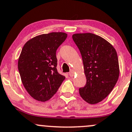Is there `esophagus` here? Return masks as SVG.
Returning a JSON list of instances; mask_svg holds the SVG:
<instances>
[{
    "instance_id": "obj_1",
    "label": "esophagus",
    "mask_w": 132,
    "mask_h": 132,
    "mask_svg": "<svg viewBox=\"0 0 132 132\" xmlns=\"http://www.w3.org/2000/svg\"><path fill=\"white\" fill-rule=\"evenodd\" d=\"M74 75H75V71L73 70H71L70 73H69V75H70V77H73Z\"/></svg>"
}]
</instances>
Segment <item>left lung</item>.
<instances>
[{
  "label": "left lung",
  "instance_id": "1",
  "mask_svg": "<svg viewBox=\"0 0 132 132\" xmlns=\"http://www.w3.org/2000/svg\"><path fill=\"white\" fill-rule=\"evenodd\" d=\"M82 57L87 84L79 88L80 96L90 104L101 102L113 90L120 75L118 59L113 45L90 33L72 36Z\"/></svg>",
  "mask_w": 132,
  "mask_h": 132
}]
</instances>
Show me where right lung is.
Listing matches in <instances>:
<instances>
[{"label":"right lung","instance_id":"add662e5","mask_svg":"<svg viewBox=\"0 0 132 132\" xmlns=\"http://www.w3.org/2000/svg\"><path fill=\"white\" fill-rule=\"evenodd\" d=\"M67 38L63 32L36 36L26 42L18 59L22 84L34 99L45 102L57 92L65 79L57 70L56 51Z\"/></svg>","mask_w":132,"mask_h":132}]
</instances>
